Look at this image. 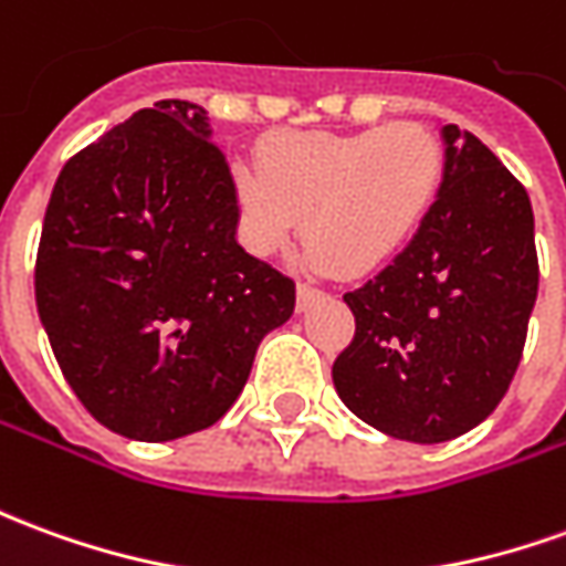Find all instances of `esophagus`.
Listing matches in <instances>:
<instances>
[{"label": "esophagus", "instance_id": "esophagus-1", "mask_svg": "<svg viewBox=\"0 0 566 566\" xmlns=\"http://www.w3.org/2000/svg\"><path fill=\"white\" fill-rule=\"evenodd\" d=\"M322 296L318 287H312V284H296V312H306Z\"/></svg>", "mask_w": 566, "mask_h": 566}]
</instances>
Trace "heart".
<instances>
[{"mask_svg":"<svg viewBox=\"0 0 566 566\" xmlns=\"http://www.w3.org/2000/svg\"><path fill=\"white\" fill-rule=\"evenodd\" d=\"M448 177L444 146L426 125L358 134L287 132L256 146V168L229 171L244 242L279 254L300 229L315 270L370 275L429 223Z\"/></svg>","mask_w":566,"mask_h":566,"instance_id":"obj_1","label":"heart"}]
</instances>
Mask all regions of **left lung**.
Wrapping results in <instances>:
<instances>
[{
  "label": "left lung",
  "mask_w": 566,
  "mask_h": 566,
  "mask_svg": "<svg viewBox=\"0 0 566 566\" xmlns=\"http://www.w3.org/2000/svg\"><path fill=\"white\" fill-rule=\"evenodd\" d=\"M448 177L422 232L343 296L355 337L334 361L343 405L379 432L438 444L488 420L515 377L539 260L515 174L457 125Z\"/></svg>",
  "instance_id": "1"
}]
</instances>
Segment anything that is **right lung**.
<instances>
[{
    "label": "right lung",
    "mask_w": 566,
    "mask_h": 566,
    "mask_svg": "<svg viewBox=\"0 0 566 566\" xmlns=\"http://www.w3.org/2000/svg\"><path fill=\"white\" fill-rule=\"evenodd\" d=\"M235 227L227 156L189 101L134 113L63 165L35 306L70 389L106 429L174 441L242 395L296 291Z\"/></svg>",
    "instance_id": "1"
}]
</instances>
